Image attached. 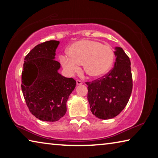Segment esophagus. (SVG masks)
Instances as JSON below:
<instances>
[{
	"label": "esophagus",
	"instance_id": "obj_1",
	"mask_svg": "<svg viewBox=\"0 0 158 158\" xmlns=\"http://www.w3.org/2000/svg\"><path fill=\"white\" fill-rule=\"evenodd\" d=\"M77 85H81L82 84V81H80V80H77Z\"/></svg>",
	"mask_w": 158,
	"mask_h": 158
}]
</instances>
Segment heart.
Returning <instances> with one entry per match:
<instances>
[{"mask_svg": "<svg viewBox=\"0 0 158 158\" xmlns=\"http://www.w3.org/2000/svg\"><path fill=\"white\" fill-rule=\"evenodd\" d=\"M115 53L112 47L90 40L74 42L68 49V55H61L63 68L70 75L78 73L80 65L83 71L91 79H98L107 74L114 62Z\"/></svg>", "mask_w": 158, "mask_h": 158, "instance_id": "1", "label": "heart"}]
</instances>
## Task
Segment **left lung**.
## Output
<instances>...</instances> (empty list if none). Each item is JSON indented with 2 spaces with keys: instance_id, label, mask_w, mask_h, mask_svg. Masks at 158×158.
I'll return each instance as SVG.
<instances>
[{
  "instance_id": "left-lung-1",
  "label": "left lung",
  "mask_w": 158,
  "mask_h": 158,
  "mask_svg": "<svg viewBox=\"0 0 158 158\" xmlns=\"http://www.w3.org/2000/svg\"><path fill=\"white\" fill-rule=\"evenodd\" d=\"M114 67L105 76L88 85L90 111L100 119L118 116L127 105L132 90L130 60L121 47H115Z\"/></svg>"
}]
</instances>
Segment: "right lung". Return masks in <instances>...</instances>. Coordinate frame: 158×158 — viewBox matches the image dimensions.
Wrapping results in <instances>:
<instances>
[{"instance_id": "right-lung-1", "label": "right lung", "mask_w": 158, "mask_h": 158, "mask_svg": "<svg viewBox=\"0 0 158 158\" xmlns=\"http://www.w3.org/2000/svg\"><path fill=\"white\" fill-rule=\"evenodd\" d=\"M60 42L47 41L35 47L24 58L21 90L31 113L43 121L55 122L65 114L66 103L76 81L58 73L55 60Z\"/></svg>"}]
</instances>
